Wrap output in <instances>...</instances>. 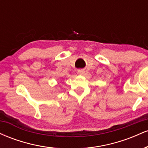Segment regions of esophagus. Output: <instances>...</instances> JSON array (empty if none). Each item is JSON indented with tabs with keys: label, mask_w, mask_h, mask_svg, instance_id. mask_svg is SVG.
<instances>
[{
	"label": "esophagus",
	"mask_w": 148,
	"mask_h": 148,
	"mask_svg": "<svg viewBox=\"0 0 148 148\" xmlns=\"http://www.w3.org/2000/svg\"><path fill=\"white\" fill-rule=\"evenodd\" d=\"M77 72H78V74H80V75H84V73H85V71L84 70V69H79Z\"/></svg>",
	"instance_id": "1"
}]
</instances>
